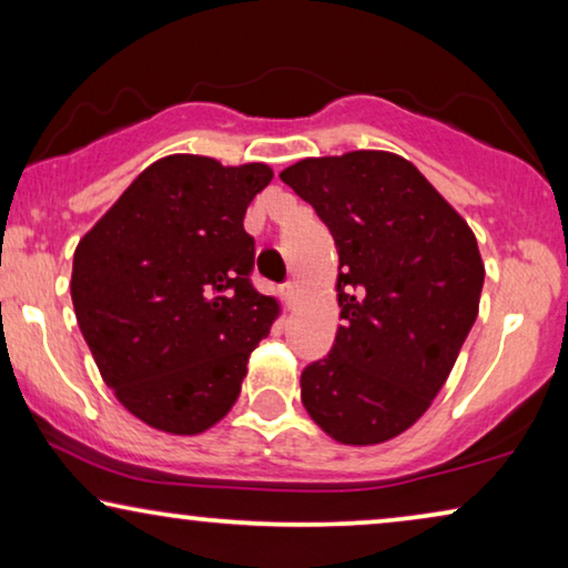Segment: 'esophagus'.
Instances as JSON below:
<instances>
[{
    "instance_id": "esophagus-1",
    "label": "esophagus",
    "mask_w": 568,
    "mask_h": 568,
    "mask_svg": "<svg viewBox=\"0 0 568 568\" xmlns=\"http://www.w3.org/2000/svg\"><path fill=\"white\" fill-rule=\"evenodd\" d=\"M297 292H300V286H297V282H286V284L282 286V294H284L286 305H292V302H294V300H297Z\"/></svg>"
}]
</instances>
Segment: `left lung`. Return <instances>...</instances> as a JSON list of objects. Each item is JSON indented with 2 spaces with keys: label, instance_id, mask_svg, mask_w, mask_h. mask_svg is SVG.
I'll return each instance as SVG.
<instances>
[{
  "label": "left lung",
  "instance_id": "obj_1",
  "mask_svg": "<svg viewBox=\"0 0 568 568\" xmlns=\"http://www.w3.org/2000/svg\"><path fill=\"white\" fill-rule=\"evenodd\" d=\"M282 181L331 230L341 271L344 325L331 354L302 369V403L344 445L398 437L437 398L476 323V235L390 152L300 160Z\"/></svg>",
  "mask_w": 568,
  "mask_h": 568
}]
</instances>
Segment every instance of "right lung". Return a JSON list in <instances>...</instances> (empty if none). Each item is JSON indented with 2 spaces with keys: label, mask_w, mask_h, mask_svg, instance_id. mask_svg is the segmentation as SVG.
<instances>
[{
  "label": "right lung",
  "mask_w": 568,
  "mask_h": 568,
  "mask_svg": "<svg viewBox=\"0 0 568 568\" xmlns=\"http://www.w3.org/2000/svg\"><path fill=\"white\" fill-rule=\"evenodd\" d=\"M271 178L263 162L170 154L77 245L82 336L115 398L154 429L201 434L227 416L278 315L251 282L255 240L243 227Z\"/></svg>",
  "instance_id": "obj_1"
}]
</instances>
